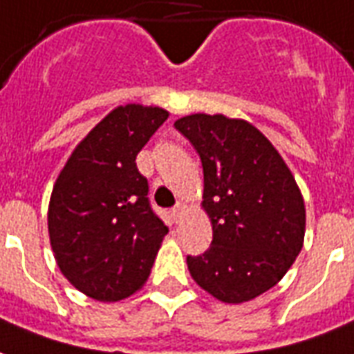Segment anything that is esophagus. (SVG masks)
Masks as SVG:
<instances>
[{
    "label": "esophagus",
    "mask_w": 354,
    "mask_h": 354,
    "mask_svg": "<svg viewBox=\"0 0 354 354\" xmlns=\"http://www.w3.org/2000/svg\"><path fill=\"white\" fill-rule=\"evenodd\" d=\"M185 209H187V205H185V203H177V205H175L174 207V216H175V221H179L180 218V215H183V213H185Z\"/></svg>",
    "instance_id": "34e87169"
}]
</instances>
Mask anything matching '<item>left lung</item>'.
<instances>
[{
  "instance_id": "8db88e82",
  "label": "left lung",
  "mask_w": 354,
  "mask_h": 354,
  "mask_svg": "<svg viewBox=\"0 0 354 354\" xmlns=\"http://www.w3.org/2000/svg\"><path fill=\"white\" fill-rule=\"evenodd\" d=\"M175 128L203 167V209L213 241L187 257L192 279L216 300L241 304L283 279L304 245V198L262 131L224 115H188Z\"/></svg>"
}]
</instances>
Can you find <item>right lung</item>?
Segmentation results:
<instances>
[{"label": "right lung", "instance_id": "add662e5", "mask_svg": "<svg viewBox=\"0 0 354 354\" xmlns=\"http://www.w3.org/2000/svg\"><path fill=\"white\" fill-rule=\"evenodd\" d=\"M169 113L136 103L113 109L75 147L54 183L48 236L71 285L100 301L139 290L167 234L136 166Z\"/></svg>", "mask_w": 354, "mask_h": 354}]
</instances>
